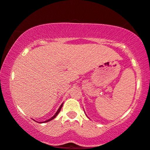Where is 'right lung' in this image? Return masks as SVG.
<instances>
[{"instance_id":"add662e5","label":"right lung","mask_w":150,"mask_h":150,"mask_svg":"<svg viewBox=\"0 0 150 150\" xmlns=\"http://www.w3.org/2000/svg\"><path fill=\"white\" fill-rule=\"evenodd\" d=\"M63 103H62V104H61V106H60V108H58V110H57V112H56V114H54V115L53 116H52V118H50V119H48V120H45V121H43V122H40V123H42V122H49V121H50V120H53V119H54V118H55V117H56V116L58 115V113H59V112H60V111H61V108H62V106H63Z\"/></svg>"}]
</instances>
